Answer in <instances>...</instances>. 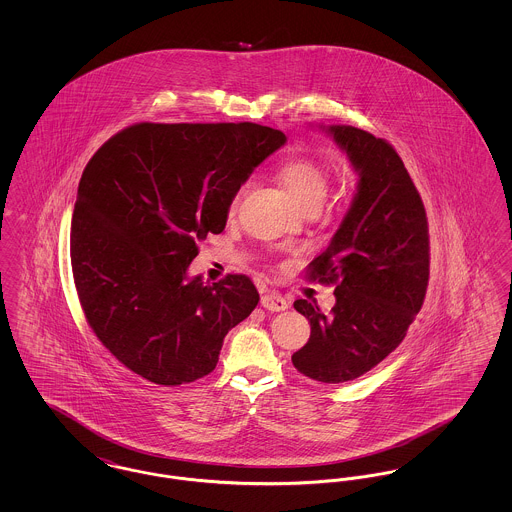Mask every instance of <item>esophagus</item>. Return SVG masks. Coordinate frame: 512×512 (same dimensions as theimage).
Returning a JSON list of instances; mask_svg holds the SVG:
<instances>
[{
	"label": "esophagus",
	"instance_id": "obj_1",
	"mask_svg": "<svg viewBox=\"0 0 512 512\" xmlns=\"http://www.w3.org/2000/svg\"><path fill=\"white\" fill-rule=\"evenodd\" d=\"M261 305H263L267 311H272V313H278V311H286V309H288V301H286L280 293H265V295L261 297Z\"/></svg>",
	"mask_w": 512,
	"mask_h": 512
}]
</instances>
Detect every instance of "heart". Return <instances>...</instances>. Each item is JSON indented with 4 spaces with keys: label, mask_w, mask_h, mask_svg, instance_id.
Here are the masks:
<instances>
[{
    "label": "heart",
    "mask_w": 512,
    "mask_h": 512,
    "mask_svg": "<svg viewBox=\"0 0 512 512\" xmlns=\"http://www.w3.org/2000/svg\"><path fill=\"white\" fill-rule=\"evenodd\" d=\"M278 178L297 199V203L305 209L311 205H320L328 192V172L324 165L313 157L295 155L286 159L278 167ZM244 194L245 186H242L230 201V213H236Z\"/></svg>",
    "instance_id": "b5f03b06"
}]
</instances>
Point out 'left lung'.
Instances as JSON below:
<instances>
[{
	"mask_svg": "<svg viewBox=\"0 0 512 512\" xmlns=\"http://www.w3.org/2000/svg\"><path fill=\"white\" fill-rule=\"evenodd\" d=\"M328 132L353 171L357 192L309 278L336 284V305L324 315L297 299L311 338L292 355L301 374L341 384L363 376L403 341L424 303L430 276L428 220L397 151L361 128L332 124Z\"/></svg>",
	"mask_w": 512,
	"mask_h": 512,
	"instance_id": "8db88e82",
	"label": "left lung"
}]
</instances>
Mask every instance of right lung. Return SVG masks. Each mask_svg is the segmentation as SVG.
<instances>
[{"mask_svg":"<svg viewBox=\"0 0 512 512\" xmlns=\"http://www.w3.org/2000/svg\"><path fill=\"white\" fill-rule=\"evenodd\" d=\"M286 144L253 122L124 128L82 172L71 226L80 305L122 365L159 386L207 376L224 336L259 303L244 274L188 276L207 234L226 226L249 174Z\"/></svg>","mask_w":512,"mask_h":512,"instance_id":"right-lung-1","label":"right lung"}]
</instances>
